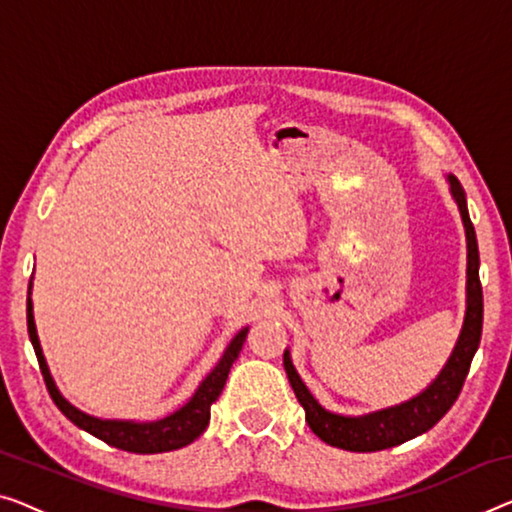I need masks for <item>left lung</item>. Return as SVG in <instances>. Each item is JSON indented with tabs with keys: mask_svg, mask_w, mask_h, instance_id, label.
I'll return each instance as SVG.
<instances>
[{
	"mask_svg": "<svg viewBox=\"0 0 512 512\" xmlns=\"http://www.w3.org/2000/svg\"><path fill=\"white\" fill-rule=\"evenodd\" d=\"M448 183H451V193L457 202V209H460L464 232H467V315H464V324L453 354L444 365V370L439 372V377L416 398L395 404V407L365 416H340L326 411L322 404L312 398V393L301 381L285 349L282 363H285L287 379L294 388L296 400L305 409V421H308L310 430L329 446L354 453H372L404 444V441L414 439L437 425L462 391L471 361H474V354L480 345V333H483V287H480L478 278V241L474 223L469 218L467 197H464L462 183L453 174H448Z\"/></svg>",
	"mask_w": 512,
	"mask_h": 512,
	"instance_id": "1",
	"label": "left lung"
}]
</instances>
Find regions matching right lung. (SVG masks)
Returning <instances> with one entry per match:
<instances>
[{"label": "right lung", "mask_w": 512, "mask_h": 512, "mask_svg": "<svg viewBox=\"0 0 512 512\" xmlns=\"http://www.w3.org/2000/svg\"><path fill=\"white\" fill-rule=\"evenodd\" d=\"M29 294H32V285H29ZM27 331H29V340H32L34 345L38 365H41L45 386H48L50 398L57 404L61 414H64L71 423L78 425L80 430L94 434V437L105 441V444L121 448V451H128V453H140V455L177 451V448L193 444V441L207 430L211 404L218 400L220 393H223V386L227 381V375H230L232 363L239 358V352L248 335V329H241L234 335L230 347L225 349V354L218 361L216 368L209 372V377L202 381L193 398L183 404L179 411H174V414H170L167 418H160V421L135 423V421H103V418H94L85 414V411L75 409L73 404L59 393V388L55 386V379H52L48 363H45L43 352H41V342H38L36 324H34L32 299H29V296H27Z\"/></svg>", "instance_id": "obj_1"}]
</instances>
